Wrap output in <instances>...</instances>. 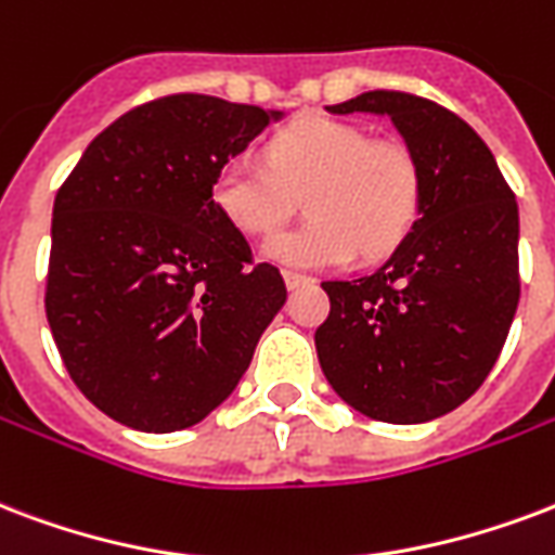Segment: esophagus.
Masks as SVG:
<instances>
[{
    "label": "esophagus",
    "instance_id": "obj_1",
    "mask_svg": "<svg viewBox=\"0 0 555 555\" xmlns=\"http://www.w3.org/2000/svg\"><path fill=\"white\" fill-rule=\"evenodd\" d=\"M283 281H286V286H289V289H298V286H310L312 278H307V274H298V272H283Z\"/></svg>",
    "mask_w": 555,
    "mask_h": 555
}]
</instances>
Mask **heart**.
Instances as JSON below:
<instances>
[{"label":"heart","mask_w":555,"mask_h":555,"mask_svg":"<svg viewBox=\"0 0 555 555\" xmlns=\"http://www.w3.org/2000/svg\"><path fill=\"white\" fill-rule=\"evenodd\" d=\"M298 192L311 222L266 240L262 257L327 269L357 251L383 257L401 243L418 216L421 178L401 145L369 143L353 125L304 116L269 143L266 164L248 154L228 160L214 181V204L236 231L260 236L288 218Z\"/></svg>","instance_id":"b5f03b06"}]
</instances>
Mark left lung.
Wrapping results in <instances>:
<instances>
[{
    "mask_svg": "<svg viewBox=\"0 0 555 555\" xmlns=\"http://www.w3.org/2000/svg\"><path fill=\"white\" fill-rule=\"evenodd\" d=\"M327 114L389 116L418 166V219L380 269L324 281L315 331L341 401L386 424H424L489 377L518 310V204L480 134L410 93L372 90Z\"/></svg>",
    "mask_w": 555,
    "mask_h": 555,
    "instance_id": "8db88e82",
    "label": "left lung"
}]
</instances>
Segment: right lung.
Instances as JSON below:
<instances>
[{"label":"right lung","mask_w":555,"mask_h":555,"mask_svg":"<svg viewBox=\"0 0 555 555\" xmlns=\"http://www.w3.org/2000/svg\"><path fill=\"white\" fill-rule=\"evenodd\" d=\"M281 119L166 95L107 125L57 190L46 319L75 386L131 430L207 418L286 301L214 204L219 169Z\"/></svg>","instance_id":"obj_1"}]
</instances>
